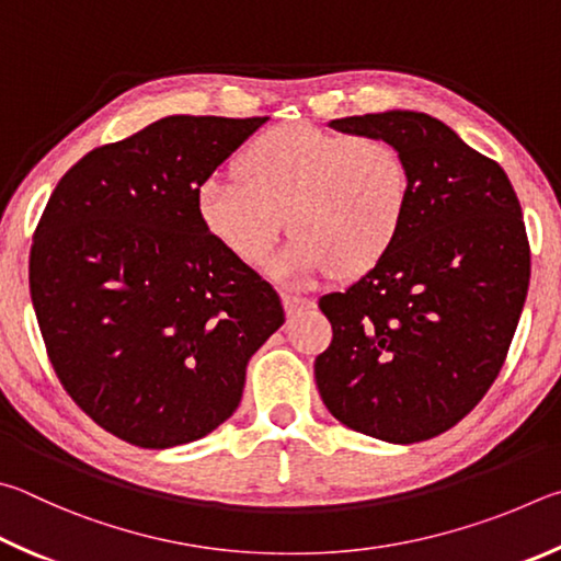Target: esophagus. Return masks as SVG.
Masks as SVG:
<instances>
[{"label":"esophagus","mask_w":561,"mask_h":561,"mask_svg":"<svg viewBox=\"0 0 561 561\" xmlns=\"http://www.w3.org/2000/svg\"><path fill=\"white\" fill-rule=\"evenodd\" d=\"M280 300H283V308H286L288 316H298L300 310H310V308H316V302H312L310 298L296 296V293H288V290H283V293H280Z\"/></svg>","instance_id":"esophagus-1"}]
</instances>
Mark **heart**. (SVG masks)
<instances>
[{"label": "heart", "instance_id": "1", "mask_svg": "<svg viewBox=\"0 0 561 561\" xmlns=\"http://www.w3.org/2000/svg\"><path fill=\"white\" fill-rule=\"evenodd\" d=\"M236 176L199 184V224L236 261L261 265L286 221L293 239L271 263L283 283L325 273L352 280L375 271L397 245L411 206L407 157L375 135L271 127L245 142Z\"/></svg>", "mask_w": 561, "mask_h": 561}]
</instances>
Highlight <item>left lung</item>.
I'll return each mask as SVG.
<instances>
[{
    "label": "left lung",
    "mask_w": 561,
    "mask_h": 561,
    "mask_svg": "<svg viewBox=\"0 0 561 561\" xmlns=\"http://www.w3.org/2000/svg\"><path fill=\"white\" fill-rule=\"evenodd\" d=\"M330 127L397 145L411 206L387 259L320 298L332 342L316 381L352 431L419 444L468 416L500 375L529 286L523 209L503 167L426 113L352 115Z\"/></svg>",
    "instance_id": "left-lung-1"
}]
</instances>
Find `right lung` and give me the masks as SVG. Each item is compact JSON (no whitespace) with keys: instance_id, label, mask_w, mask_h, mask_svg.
Returning <instances> with one entry per match:
<instances>
[{"instance_id":"right-lung-1","label":"right lung","mask_w":561,"mask_h":561,"mask_svg":"<svg viewBox=\"0 0 561 561\" xmlns=\"http://www.w3.org/2000/svg\"><path fill=\"white\" fill-rule=\"evenodd\" d=\"M268 117L170 115L95 147L48 199L28 290L56 377L107 434L172 448L239 407L283 325L278 293L226 253L196 190Z\"/></svg>"}]
</instances>
